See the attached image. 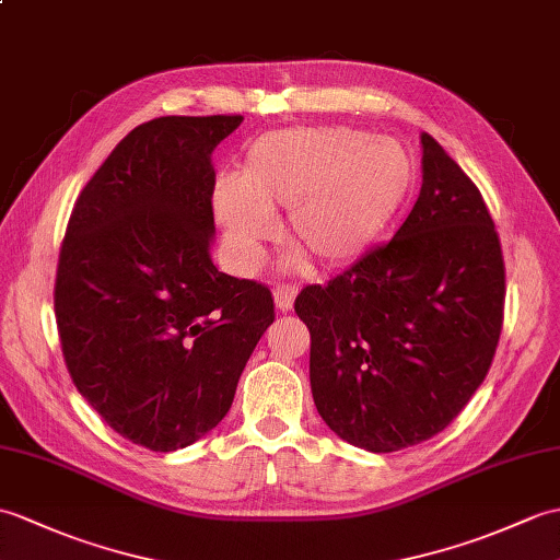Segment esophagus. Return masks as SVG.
I'll return each mask as SVG.
<instances>
[{
	"label": "esophagus",
	"instance_id": "1",
	"mask_svg": "<svg viewBox=\"0 0 560 560\" xmlns=\"http://www.w3.org/2000/svg\"><path fill=\"white\" fill-rule=\"evenodd\" d=\"M295 293H298L295 285H291V283H277V289H275V303H277V310H281V312H289V310L293 307Z\"/></svg>",
	"mask_w": 560,
	"mask_h": 560
}]
</instances>
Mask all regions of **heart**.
<instances>
[{
    "label": "heart",
    "mask_w": 560,
    "mask_h": 560,
    "mask_svg": "<svg viewBox=\"0 0 560 560\" xmlns=\"http://www.w3.org/2000/svg\"><path fill=\"white\" fill-rule=\"evenodd\" d=\"M415 164L392 138L301 126L250 142L241 176L221 174L212 210L241 269H255L285 212V241L319 267L353 262L380 238L412 186Z\"/></svg>",
    "instance_id": "1"
}]
</instances>
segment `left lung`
I'll list each match as a JSON object with an SVG mask.
<instances>
[{
    "instance_id": "1",
    "label": "left lung",
    "mask_w": 560,
    "mask_h": 560,
    "mask_svg": "<svg viewBox=\"0 0 560 560\" xmlns=\"http://www.w3.org/2000/svg\"><path fill=\"white\" fill-rule=\"evenodd\" d=\"M503 301L501 243L482 192L422 133L420 198L396 236L295 298L322 420L372 453L444 432L491 368Z\"/></svg>"
}]
</instances>
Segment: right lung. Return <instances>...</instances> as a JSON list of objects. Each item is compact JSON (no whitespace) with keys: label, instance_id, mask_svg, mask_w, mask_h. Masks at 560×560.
I'll return each mask as SVG.
<instances>
[{"label":"right lung","instance_id":"1","mask_svg":"<svg viewBox=\"0 0 560 560\" xmlns=\"http://www.w3.org/2000/svg\"><path fill=\"white\" fill-rule=\"evenodd\" d=\"M243 116H160L88 180L61 243L55 315L71 380L116 434L186 448L229 412L275 322L267 285L212 262V152Z\"/></svg>","mask_w":560,"mask_h":560}]
</instances>
